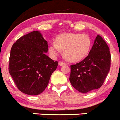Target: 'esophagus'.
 <instances>
[{
	"instance_id": "1",
	"label": "esophagus",
	"mask_w": 120,
	"mask_h": 120,
	"mask_svg": "<svg viewBox=\"0 0 120 120\" xmlns=\"http://www.w3.org/2000/svg\"><path fill=\"white\" fill-rule=\"evenodd\" d=\"M66 64V63H64V62H62V61H60V62H59V65L60 66H64V65H65Z\"/></svg>"
}]
</instances>
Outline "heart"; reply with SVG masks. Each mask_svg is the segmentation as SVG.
Here are the masks:
<instances>
[{"label":"heart","mask_w":120,"mask_h":120,"mask_svg":"<svg viewBox=\"0 0 120 120\" xmlns=\"http://www.w3.org/2000/svg\"><path fill=\"white\" fill-rule=\"evenodd\" d=\"M91 47V40L86 34L63 33L57 36L55 44L49 46V52L54 57L60 50L63 51V56L68 61L76 62L86 57Z\"/></svg>","instance_id":"heart-1"}]
</instances>
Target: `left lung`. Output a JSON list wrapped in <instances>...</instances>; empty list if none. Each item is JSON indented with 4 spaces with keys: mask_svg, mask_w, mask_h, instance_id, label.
Instances as JSON below:
<instances>
[{
    "mask_svg": "<svg viewBox=\"0 0 120 120\" xmlns=\"http://www.w3.org/2000/svg\"><path fill=\"white\" fill-rule=\"evenodd\" d=\"M110 67L109 48L103 39L98 34L87 57L71 66L69 81L79 92H90L102 86Z\"/></svg>",
    "mask_w": 120,
    "mask_h": 120,
    "instance_id": "left-lung-1",
    "label": "left lung"
}]
</instances>
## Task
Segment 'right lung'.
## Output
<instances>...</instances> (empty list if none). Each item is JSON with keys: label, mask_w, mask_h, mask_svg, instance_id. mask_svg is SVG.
Here are the masks:
<instances>
[{"label": "right lung", "mask_w": 120, "mask_h": 120, "mask_svg": "<svg viewBox=\"0 0 120 120\" xmlns=\"http://www.w3.org/2000/svg\"><path fill=\"white\" fill-rule=\"evenodd\" d=\"M48 42L39 31H33L13 44L9 57V72L18 90L31 96L44 91L58 61L46 53Z\"/></svg>", "instance_id": "1"}]
</instances>
